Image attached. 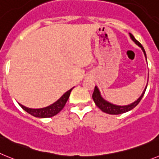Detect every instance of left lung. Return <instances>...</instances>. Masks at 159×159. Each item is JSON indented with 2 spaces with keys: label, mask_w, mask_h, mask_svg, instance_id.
I'll return each mask as SVG.
<instances>
[{
  "label": "left lung",
  "mask_w": 159,
  "mask_h": 159,
  "mask_svg": "<svg viewBox=\"0 0 159 159\" xmlns=\"http://www.w3.org/2000/svg\"><path fill=\"white\" fill-rule=\"evenodd\" d=\"M129 34L131 40H132V41L136 44V45H139L141 49H142V50H143V53H144L145 55V57H146V52H145V49L143 47V45H141V43L139 42V41H138L137 40L135 39V38L132 35V34ZM146 87H147V85H146V88H145V89L143 90L142 95L139 97L137 100L135 101V102H134L131 103V104L126 105V106H118V105L112 104V103L109 102L108 101L105 100L102 97V95H101L100 90H99L98 88L97 87V86H95L94 91H93V95H92V98H93L96 106L104 113H106V114H123V113L128 112V111H129V110H133L135 106H137V105L140 102V101L142 100L143 95H144L145 91H146Z\"/></svg>",
  "instance_id": "left-lung-1"
}]
</instances>
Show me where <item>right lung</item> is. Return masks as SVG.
Segmentation results:
<instances>
[{"instance_id": "right-lung-1", "label": "right lung", "mask_w": 159, "mask_h": 159, "mask_svg": "<svg viewBox=\"0 0 159 159\" xmlns=\"http://www.w3.org/2000/svg\"><path fill=\"white\" fill-rule=\"evenodd\" d=\"M73 88L70 89V90L67 91V92H66V93H65L58 100L56 101L54 103L51 104L50 106H46V107H44V108L32 109L29 108V107H26V106H23V105H21L20 103H18V104L23 110H25L26 112L29 113V114H31V115L34 116L36 118H51V117H53V116L58 114L61 110L64 108L65 105H66V102L68 100L69 97H70V92L72 91Z\"/></svg>"}]
</instances>
